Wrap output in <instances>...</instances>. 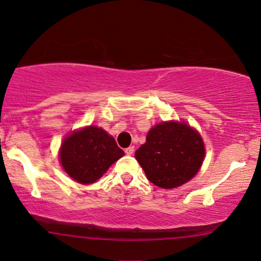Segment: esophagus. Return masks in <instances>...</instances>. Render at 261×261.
Listing matches in <instances>:
<instances>
[{"mask_svg": "<svg viewBox=\"0 0 261 261\" xmlns=\"http://www.w3.org/2000/svg\"><path fill=\"white\" fill-rule=\"evenodd\" d=\"M134 151H135L134 146H129V147H127L126 149H124V152H126V154H128V155H132V154H133Z\"/></svg>", "mask_w": 261, "mask_h": 261, "instance_id": "obj_1", "label": "esophagus"}]
</instances>
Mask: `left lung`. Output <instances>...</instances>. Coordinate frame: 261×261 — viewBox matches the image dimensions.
I'll return each mask as SVG.
<instances>
[{
    "instance_id": "obj_1",
    "label": "left lung",
    "mask_w": 261,
    "mask_h": 261,
    "mask_svg": "<svg viewBox=\"0 0 261 261\" xmlns=\"http://www.w3.org/2000/svg\"><path fill=\"white\" fill-rule=\"evenodd\" d=\"M204 154L201 135L190 126L163 122L148 132L146 142L135 152V158L151 183L173 189L198 172Z\"/></svg>"
}]
</instances>
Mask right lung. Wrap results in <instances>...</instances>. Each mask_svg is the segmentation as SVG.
<instances>
[{
	"mask_svg": "<svg viewBox=\"0 0 261 261\" xmlns=\"http://www.w3.org/2000/svg\"><path fill=\"white\" fill-rule=\"evenodd\" d=\"M124 152L102 128H83L70 134L62 145L60 163L71 178L82 184L99 179Z\"/></svg>",
	"mask_w": 261,
	"mask_h": 261,
	"instance_id": "right-lung-1",
	"label": "right lung"
}]
</instances>
